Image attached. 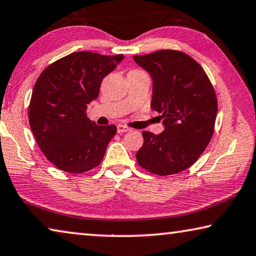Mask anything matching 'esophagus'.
Segmentation results:
<instances>
[{
  "mask_svg": "<svg viewBox=\"0 0 256 256\" xmlns=\"http://www.w3.org/2000/svg\"><path fill=\"white\" fill-rule=\"evenodd\" d=\"M128 131H131V128L125 126V125H120V124L117 125V132H118V133H125V132H128Z\"/></svg>",
  "mask_w": 256,
  "mask_h": 256,
  "instance_id": "esophagus-1",
  "label": "esophagus"
}]
</instances>
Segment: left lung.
<instances>
[{"label":"left lung","mask_w":256,"mask_h":256,"mask_svg":"<svg viewBox=\"0 0 256 256\" xmlns=\"http://www.w3.org/2000/svg\"><path fill=\"white\" fill-rule=\"evenodd\" d=\"M133 60L152 77L150 107L162 114L164 125L160 134L142 132L138 163L157 176L184 171L212 139L218 112L212 84L200 64L184 52L160 50Z\"/></svg>","instance_id":"left-lung-1"}]
</instances>
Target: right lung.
I'll return each instance as SVG.
<instances>
[{
	"label": "right lung",
	"mask_w": 256,
	"mask_h": 256,
	"mask_svg": "<svg viewBox=\"0 0 256 256\" xmlns=\"http://www.w3.org/2000/svg\"><path fill=\"white\" fill-rule=\"evenodd\" d=\"M123 59V54L74 52L51 64L36 80L30 125L42 152L62 171L84 173L102 160L117 128L96 125L85 110L98 98L104 77Z\"/></svg>",
	"instance_id": "right-lung-1"
}]
</instances>
